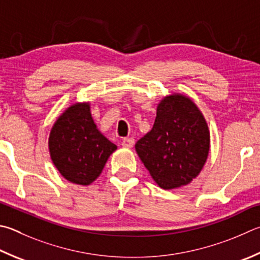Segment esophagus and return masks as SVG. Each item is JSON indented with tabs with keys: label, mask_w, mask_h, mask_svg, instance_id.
I'll return each instance as SVG.
<instances>
[{
	"label": "esophagus",
	"mask_w": 260,
	"mask_h": 260,
	"mask_svg": "<svg viewBox=\"0 0 260 260\" xmlns=\"http://www.w3.org/2000/svg\"><path fill=\"white\" fill-rule=\"evenodd\" d=\"M122 146H125V148H132V146L134 145V139L133 138H125L122 140L121 142Z\"/></svg>",
	"instance_id": "obj_1"
}]
</instances>
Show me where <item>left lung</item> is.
I'll list each match as a JSON object with an SVG mask.
<instances>
[{
  "label": "left lung",
  "instance_id": "1",
  "mask_svg": "<svg viewBox=\"0 0 260 260\" xmlns=\"http://www.w3.org/2000/svg\"><path fill=\"white\" fill-rule=\"evenodd\" d=\"M209 146L208 125L194 102L173 94L159 103L152 129L135 150L155 183L172 190L199 175Z\"/></svg>",
  "mask_w": 260,
  "mask_h": 260
}]
</instances>
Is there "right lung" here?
Instances as JSON below:
<instances>
[{"instance_id": "1", "label": "right lung", "mask_w": 260, "mask_h": 260, "mask_svg": "<svg viewBox=\"0 0 260 260\" xmlns=\"http://www.w3.org/2000/svg\"><path fill=\"white\" fill-rule=\"evenodd\" d=\"M49 149L54 166L67 181L89 185L100 176L117 145L96 128L89 103H76L54 122Z\"/></svg>"}]
</instances>
